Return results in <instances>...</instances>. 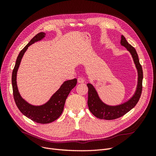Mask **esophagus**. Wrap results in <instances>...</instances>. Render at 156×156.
<instances>
[{
    "label": "esophagus",
    "mask_w": 156,
    "mask_h": 156,
    "mask_svg": "<svg viewBox=\"0 0 156 156\" xmlns=\"http://www.w3.org/2000/svg\"><path fill=\"white\" fill-rule=\"evenodd\" d=\"M77 81H78L79 83H83L84 82V79L82 78V77H79V78L77 79Z\"/></svg>",
    "instance_id": "esophagus-1"
}]
</instances>
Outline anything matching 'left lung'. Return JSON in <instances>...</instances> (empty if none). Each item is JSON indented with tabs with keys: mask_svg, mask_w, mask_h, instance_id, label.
Returning <instances> with one entry per match:
<instances>
[{
	"mask_svg": "<svg viewBox=\"0 0 156 156\" xmlns=\"http://www.w3.org/2000/svg\"><path fill=\"white\" fill-rule=\"evenodd\" d=\"M120 44L125 47L128 51L133 58L135 67L137 70L138 80L136 90L129 100L127 101L117 105H108L103 103L99 97L98 94L95 88L92 84L88 83V106L90 111L93 115L100 119L104 120H114L118 118L124 116L127 112L131 110L139 101L143 88V72L142 66L140 64L139 56L135 49L132 47L126 40L125 37L122 35Z\"/></svg>",
	"mask_w": 156,
	"mask_h": 156,
	"instance_id": "1",
	"label": "left lung"
}]
</instances>
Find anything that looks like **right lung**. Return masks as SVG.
I'll return each instance as SVG.
<instances>
[{"mask_svg":"<svg viewBox=\"0 0 156 156\" xmlns=\"http://www.w3.org/2000/svg\"><path fill=\"white\" fill-rule=\"evenodd\" d=\"M45 36V33H38L21 51L17 58L12 76L13 94L17 107L27 118L40 124H49L58 119L63 112L66 100L70 91L76 86L77 82V79L64 81L58 90L51 97L49 101L41 105H31L21 97L17 85V73L21 59L30 45L37 41H40Z\"/></svg>","mask_w":156,"mask_h":156,"instance_id":"right-lung-1","label":"right lung"}]
</instances>
